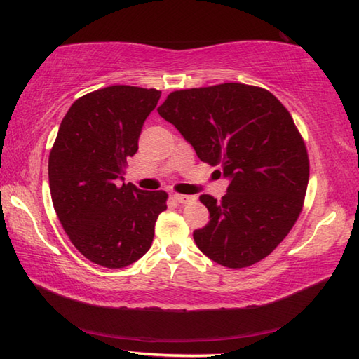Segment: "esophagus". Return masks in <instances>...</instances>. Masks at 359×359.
I'll use <instances>...</instances> for the list:
<instances>
[{"mask_svg": "<svg viewBox=\"0 0 359 359\" xmlns=\"http://www.w3.org/2000/svg\"><path fill=\"white\" fill-rule=\"evenodd\" d=\"M174 199L175 201H177L179 204H190V203H193L194 199V196H188V194H174Z\"/></svg>", "mask_w": 359, "mask_h": 359, "instance_id": "esophagus-1", "label": "esophagus"}]
</instances>
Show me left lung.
<instances>
[{"mask_svg": "<svg viewBox=\"0 0 359 359\" xmlns=\"http://www.w3.org/2000/svg\"><path fill=\"white\" fill-rule=\"evenodd\" d=\"M158 114L229 180L220 203L199 198L210 214L193 233L199 250L233 269L266 258L293 228L309 184L307 150L290 112L264 88L228 82L172 92Z\"/></svg>", "mask_w": 359, "mask_h": 359, "instance_id": "obj_1", "label": "left lung"}]
</instances>
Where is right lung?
Segmentation results:
<instances>
[{"label": "right lung", "mask_w": 359, "mask_h": 359, "mask_svg": "<svg viewBox=\"0 0 359 359\" xmlns=\"http://www.w3.org/2000/svg\"><path fill=\"white\" fill-rule=\"evenodd\" d=\"M161 92L112 85L82 96L66 112L48 156V184L60 223L93 263L118 269L149 252L165 191L125 184L145 118Z\"/></svg>", "instance_id": "1"}]
</instances>
